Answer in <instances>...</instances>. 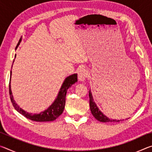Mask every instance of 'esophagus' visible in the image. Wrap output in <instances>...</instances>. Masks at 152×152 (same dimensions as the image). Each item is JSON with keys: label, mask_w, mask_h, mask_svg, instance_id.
Instances as JSON below:
<instances>
[{"label": "esophagus", "mask_w": 152, "mask_h": 152, "mask_svg": "<svg viewBox=\"0 0 152 152\" xmlns=\"http://www.w3.org/2000/svg\"><path fill=\"white\" fill-rule=\"evenodd\" d=\"M87 76H88V71L85 68H81L78 71V77L80 81H84L86 78Z\"/></svg>", "instance_id": "1"}]
</instances>
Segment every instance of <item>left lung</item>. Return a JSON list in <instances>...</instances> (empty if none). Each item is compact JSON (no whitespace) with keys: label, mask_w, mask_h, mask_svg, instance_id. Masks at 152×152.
<instances>
[{"label":"left lung","mask_w":152,"mask_h":152,"mask_svg":"<svg viewBox=\"0 0 152 152\" xmlns=\"http://www.w3.org/2000/svg\"><path fill=\"white\" fill-rule=\"evenodd\" d=\"M89 99H90V108H91V113L94 118L97 119L100 122H103V123H113V122H119L123 120H117V119H109V117L102 113L101 110H99V108L96 106V103H95L93 99V97H92V94L91 91L90 90L89 91Z\"/></svg>","instance_id":"1"}]
</instances>
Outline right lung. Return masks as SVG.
Segmentation results:
<instances>
[{"instance_id": "1", "label": "right lung", "mask_w": 152, "mask_h": 152, "mask_svg": "<svg viewBox=\"0 0 152 152\" xmlns=\"http://www.w3.org/2000/svg\"><path fill=\"white\" fill-rule=\"evenodd\" d=\"M21 42V38H20L19 43L16 47V49L19 46L20 42ZM15 49V50H16ZM16 57V56H15ZM15 60H13L14 62ZM11 78H10L9 82V94L10 97H11V101L12 104L15 107V109L17 110L18 112L20 114L23 115L27 119L30 120L34 121L37 122H43V121H52L56 120L60 115L63 113L64 107H65L66 103V96L68 89L72 86V84L78 81V78H77V74H74L72 75H70L67 77L64 81L62 85L61 86V88L59 91V93L57 96L54 102L47 109L45 110L44 111H42L39 114H32V113H27L23 109L20 108L16 102L13 99V96L12 94L11 88Z\"/></svg>"}]
</instances>
